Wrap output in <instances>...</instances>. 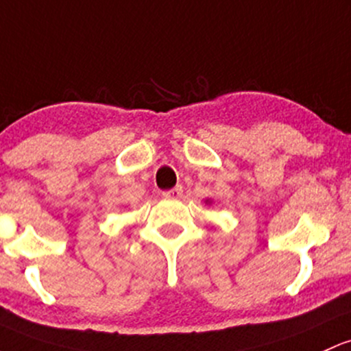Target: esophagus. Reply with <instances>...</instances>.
<instances>
[{"instance_id": "1", "label": "esophagus", "mask_w": 351, "mask_h": 351, "mask_svg": "<svg viewBox=\"0 0 351 351\" xmlns=\"http://www.w3.org/2000/svg\"><path fill=\"white\" fill-rule=\"evenodd\" d=\"M182 195H183V188L182 186H175V188H171V190L163 191L165 198H169V199H178Z\"/></svg>"}]
</instances>
